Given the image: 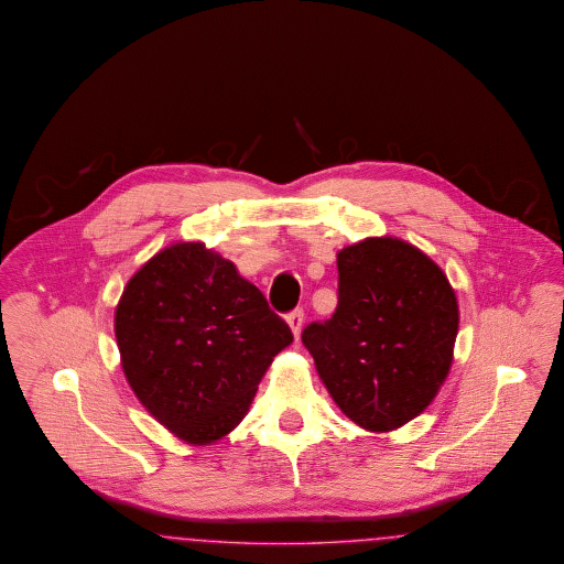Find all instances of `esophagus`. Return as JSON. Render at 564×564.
Masks as SVG:
<instances>
[{"instance_id": "1", "label": "esophagus", "mask_w": 564, "mask_h": 564, "mask_svg": "<svg viewBox=\"0 0 564 564\" xmlns=\"http://www.w3.org/2000/svg\"><path fill=\"white\" fill-rule=\"evenodd\" d=\"M288 323L292 327L293 336L300 338V332H302V325H304V311L302 308H295L290 315H288Z\"/></svg>"}]
</instances>
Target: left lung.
I'll list each match as a JSON object with an SVG mask.
<instances>
[{
	"label": "left lung",
	"mask_w": 564,
	"mask_h": 564,
	"mask_svg": "<svg viewBox=\"0 0 564 564\" xmlns=\"http://www.w3.org/2000/svg\"><path fill=\"white\" fill-rule=\"evenodd\" d=\"M338 308L302 341L346 417L390 432L436 397L453 361L459 311L445 272L397 237L338 251Z\"/></svg>",
	"instance_id": "1"
}]
</instances>
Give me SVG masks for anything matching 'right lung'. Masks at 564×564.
Instances as JSON below:
<instances>
[{"label": "right lung", "instance_id": "1", "mask_svg": "<svg viewBox=\"0 0 564 564\" xmlns=\"http://www.w3.org/2000/svg\"><path fill=\"white\" fill-rule=\"evenodd\" d=\"M115 338L138 401L191 445L237 429L272 359L293 341L262 292L199 241L142 264L115 308Z\"/></svg>", "mask_w": 564, "mask_h": 564}]
</instances>
